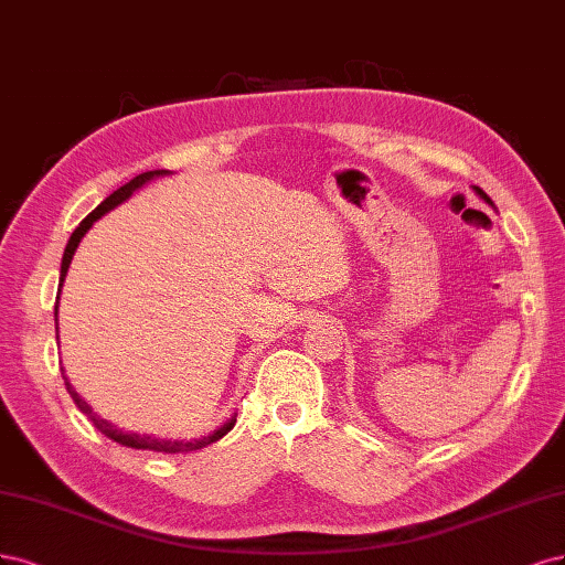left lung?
I'll list each match as a JSON object with an SVG mask.
<instances>
[{
    "label": "left lung",
    "mask_w": 565,
    "mask_h": 565,
    "mask_svg": "<svg viewBox=\"0 0 565 565\" xmlns=\"http://www.w3.org/2000/svg\"><path fill=\"white\" fill-rule=\"evenodd\" d=\"M475 190H477V192H479V194H481V199H486V202H488V204H490V196H488V194H486V192H483V190H479V188H475Z\"/></svg>",
    "instance_id": "left-lung-1"
}]
</instances>
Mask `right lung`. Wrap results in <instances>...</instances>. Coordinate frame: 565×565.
I'll list each match as a JSON object with an SVG mask.
<instances>
[{
	"mask_svg": "<svg viewBox=\"0 0 565 565\" xmlns=\"http://www.w3.org/2000/svg\"><path fill=\"white\" fill-rule=\"evenodd\" d=\"M167 173H171V171H167V169H157V171H148V173H140V175H136L134 180H129V183L126 185H121L117 192H113L110 196L105 199V202L100 204V206H96L94 211H90L84 221L79 223V227L72 232V236H70V242H67V246H65V253H63V263H61V281H58V286H63V281H65V275H67V267H70V263H72V256H75V250H77V246H79V242H82V236L90 230V225H94L100 215H105L107 211H113L115 206H119L121 202H126V199H129L138 188H142L145 183H150L152 178H159V175H167ZM58 317V302H56V312H53ZM58 321V319H56ZM63 380H65V387H67V392H70V396H72V402L77 404V408L88 417L90 423H94V427L100 431V434H105L107 439H113V441H117V444H121V446H126V448H138V450H154V452H190V450H202V448H206L209 444H213V441H217V439H223V436L234 427V423H236V417H232L230 423H225L221 429H215L213 434H209V436H204V439H194V441H169V439H157V436H148V434H134V431H124V429H117L113 423H107V420H103L100 415H96L94 413V408H90L84 398L75 392V387L70 385L67 382V377H65V371H63Z\"/></svg>",
	"mask_w": 565,
	"mask_h": 565,
	"instance_id": "1",
	"label": "right lung"
}]
</instances>
